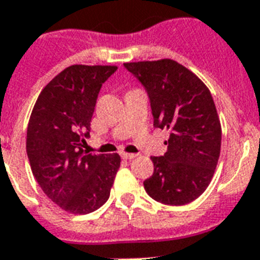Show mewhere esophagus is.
Masks as SVG:
<instances>
[{
  "instance_id": "1",
  "label": "esophagus",
  "mask_w": 260,
  "mask_h": 260,
  "mask_svg": "<svg viewBox=\"0 0 260 260\" xmlns=\"http://www.w3.org/2000/svg\"><path fill=\"white\" fill-rule=\"evenodd\" d=\"M121 157L125 160H132L136 157V155H135V153H125V152H123V153H121Z\"/></svg>"
}]
</instances>
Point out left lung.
<instances>
[{
	"instance_id": "obj_1",
	"label": "left lung",
	"mask_w": 260,
	"mask_h": 260,
	"mask_svg": "<svg viewBox=\"0 0 260 260\" xmlns=\"http://www.w3.org/2000/svg\"><path fill=\"white\" fill-rule=\"evenodd\" d=\"M124 68L147 92L155 128L170 129L164 156H151L144 181L152 199L183 206L208 187L220 155L221 129L210 90L174 60L128 62Z\"/></svg>"
}]
</instances>
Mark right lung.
I'll list each match as a JSON object with an SVG mask.
<instances>
[{
    "label": "right lung",
    "instance_id": "add662e5",
    "mask_svg": "<svg viewBox=\"0 0 260 260\" xmlns=\"http://www.w3.org/2000/svg\"><path fill=\"white\" fill-rule=\"evenodd\" d=\"M116 67L72 65L42 89L31 112L26 153L48 198L71 214L96 211L108 200L120 156L82 149L101 86Z\"/></svg>",
    "mask_w": 260,
    "mask_h": 260
}]
</instances>
